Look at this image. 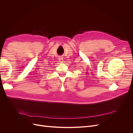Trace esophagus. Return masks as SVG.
<instances>
[{
	"label": "esophagus",
	"mask_w": 133,
	"mask_h": 133,
	"mask_svg": "<svg viewBox=\"0 0 133 133\" xmlns=\"http://www.w3.org/2000/svg\"><path fill=\"white\" fill-rule=\"evenodd\" d=\"M58 59H59V62L60 63H63V58H62V57H59Z\"/></svg>",
	"instance_id": "1"
}]
</instances>
